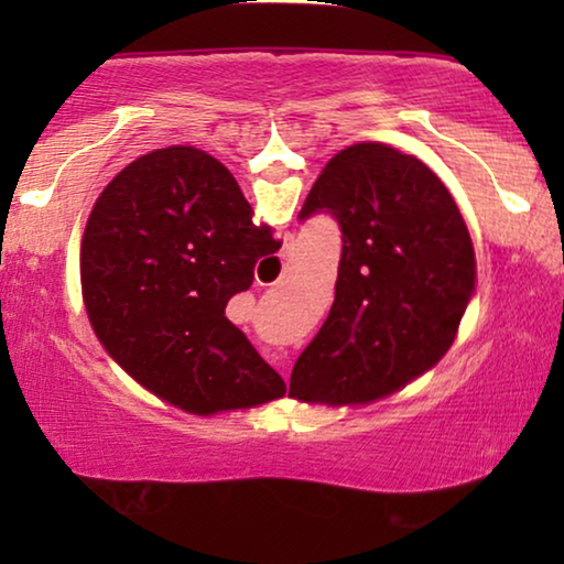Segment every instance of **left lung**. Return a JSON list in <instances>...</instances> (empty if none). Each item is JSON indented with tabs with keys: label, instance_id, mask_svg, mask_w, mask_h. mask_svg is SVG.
<instances>
[{
	"label": "left lung",
	"instance_id": "obj_1",
	"mask_svg": "<svg viewBox=\"0 0 564 564\" xmlns=\"http://www.w3.org/2000/svg\"><path fill=\"white\" fill-rule=\"evenodd\" d=\"M341 228L336 297L300 354L290 395L365 403L434 367L457 336L475 290V251L442 180L382 143L336 153L297 218Z\"/></svg>",
	"mask_w": 564,
	"mask_h": 564
}]
</instances>
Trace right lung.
<instances>
[{"mask_svg": "<svg viewBox=\"0 0 564 564\" xmlns=\"http://www.w3.org/2000/svg\"><path fill=\"white\" fill-rule=\"evenodd\" d=\"M282 241L251 223L234 174L172 145L128 164L82 238V295L105 349L159 398L207 415L284 395V380L226 318Z\"/></svg>", "mask_w": 564, "mask_h": 564, "instance_id": "right-lung-1", "label": "right lung"}]
</instances>
